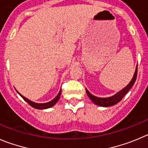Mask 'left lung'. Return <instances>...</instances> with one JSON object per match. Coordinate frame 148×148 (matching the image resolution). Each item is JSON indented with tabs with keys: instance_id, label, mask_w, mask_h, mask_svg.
Here are the masks:
<instances>
[{
	"instance_id": "8db88e82",
	"label": "left lung",
	"mask_w": 148,
	"mask_h": 148,
	"mask_svg": "<svg viewBox=\"0 0 148 148\" xmlns=\"http://www.w3.org/2000/svg\"><path fill=\"white\" fill-rule=\"evenodd\" d=\"M136 77H137V66H136V70H135L134 74V77L132 78V81H131L128 85H127L126 87L122 89L121 90H120L119 92L114 94V96H110V97L108 98H100V97H97V96H95L91 94L90 93L89 91L86 89V93L88 94V97L90 98L92 101L96 104L98 106H100V107H111V106L114 105L116 103H118V102L121 101L122 100L123 98L124 97L125 94L128 93L129 90L132 88V86L134 84L135 81L136 79Z\"/></svg>"
}]
</instances>
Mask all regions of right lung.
<instances>
[{
  "label": "right lung",
  "mask_w": 148,
  "mask_h": 148,
  "mask_svg": "<svg viewBox=\"0 0 148 148\" xmlns=\"http://www.w3.org/2000/svg\"><path fill=\"white\" fill-rule=\"evenodd\" d=\"M20 95V96H21L22 98H23V99H24L25 101L26 102H27V103H29L31 107H33L35 109H38V110H44V109H48V108H50V107H53L54 105H55V103H57L58 101L59 100V99H60V95H61V89L60 90V91H59L58 94L57 95V96L54 99H52L51 101H49L47 102V103H36V102H34L32 101H30L29 99H27V98H25V96H23V95L20 94L19 92H17Z\"/></svg>",
  "instance_id": "1"
}]
</instances>
